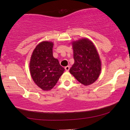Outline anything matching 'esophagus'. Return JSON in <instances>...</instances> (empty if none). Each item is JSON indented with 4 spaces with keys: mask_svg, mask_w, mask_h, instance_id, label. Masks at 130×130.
I'll use <instances>...</instances> for the list:
<instances>
[{
    "mask_svg": "<svg viewBox=\"0 0 130 130\" xmlns=\"http://www.w3.org/2000/svg\"><path fill=\"white\" fill-rule=\"evenodd\" d=\"M65 70H67V71H69L70 69V67L69 66H67V67H65Z\"/></svg>",
    "mask_w": 130,
    "mask_h": 130,
    "instance_id": "obj_1",
    "label": "esophagus"
}]
</instances>
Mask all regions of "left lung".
Returning a JSON list of instances; mask_svg holds the SVG:
<instances>
[{"label": "left lung", "mask_w": 130, "mask_h": 130, "mask_svg": "<svg viewBox=\"0 0 130 130\" xmlns=\"http://www.w3.org/2000/svg\"><path fill=\"white\" fill-rule=\"evenodd\" d=\"M72 45L74 63L70 73L83 85H91L98 78L101 71V61L96 47L86 38L74 41Z\"/></svg>", "instance_id": "obj_1"}]
</instances>
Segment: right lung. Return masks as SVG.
Listing matches in <instances>:
<instances>
[{"mask_svg": "<svg viewBox=\"0 0 130 130\" xmlns=\"http://www.w3.org/2000/svg\"><path fill=\"white\" fill-rule=\"evenodd\" d=\"M53 43L44 41L34 50L30 62V74L34 83L43 91L52 89L65 69L53 56Z\"/></svg>", "mask_w": 130, "mask_h": 130, "instance_id": "1", "label": "right lung"}]
</instances>
